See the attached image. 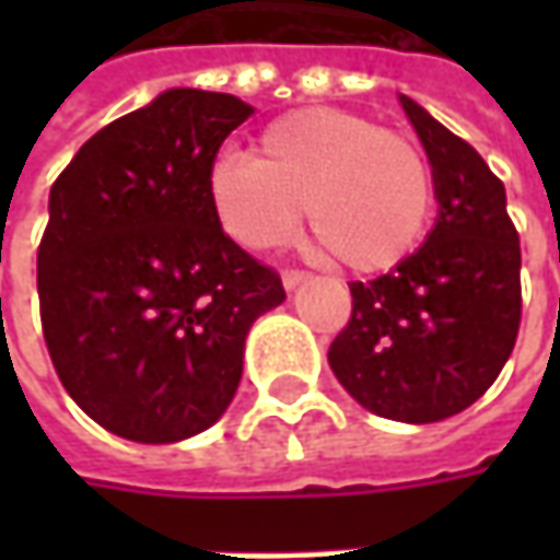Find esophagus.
Instances as JSON below:
<instances>
[{
    "mask_svg": "<svg viewBox=\"0 0 560 560\" xmlns=\"http://www.w3.org/2000/svg\"><path fill=\"white\" fill-rule=\"evenodd\" d=\"M305 280H308L305 270H283V287H287V290H295V287L305 283Z\"/></svg>",
    "mask_w": 560,
    "mask_h": 560,
    "instance_id": "1",
    "label": "esophagus"
}]
</instances>
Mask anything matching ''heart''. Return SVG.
<instances>
[{
    "mask_svg": "<svg viewBox=\"0 0 560 560\" xmlns=\"http://www.w3.org/2000/svg\"><path fill=\"white\" fill-rule=\"evenodd\" d=\"M224 233L248 252L283 246L302 208L314 246L355 273L396 268L420 243L433 199L427 152L346 108H299L268 124L246 155L208 174Z\"/></svg>",
    "mask_w": 560,
    "mask_h": 560,
    "instance_id": "b5f03b06",
    "label": "heart"
}]
</instances>
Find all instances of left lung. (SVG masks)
<instances>
[{
  "mask_svg": "<svg viewBox=\"0 0 560 560\" xmlns=\"http://www.w3.org/2000/svg\"><path fill=\"white\" fill-rule=\"evenodd\" d=\"M398 98L427 149L440 214L415 255L349 283L352 317L327 361L368 411L433 423L474 405L505 368L521 330V240L480 152Z\"/></svg>",
  "mask_w": 560,
  "mask_h": 560,
  "instance_id": "left-lung-1",
  "label": "left lung"
}]
</instances>
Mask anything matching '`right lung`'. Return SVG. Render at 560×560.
Returning <instances> with one entry per match:
<instances>
[{"instance_id": "right-lung-1", "label": "right lung", "mask_w": 560, "mask_h": 560, "mask_svg": "<svg viewBox=\"0 0 560 560\" xmlns=\"http://www.w3.org/2000/svg\"><path fill=\"white\" fill-rule=\"evenodd\" d=\"M252 115L167 90L80 145L36 252L46 349L68 396L133 442H180L226 411L248 327L287 292L218 224L208 174Z\"/></svg>"}]
</instances>
